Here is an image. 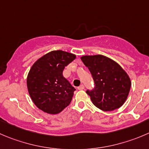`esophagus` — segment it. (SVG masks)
<instances>
[{"mask_svg":"<svg viewBox=\"0 0 149 149\" xmlns=\"http://www.w3.org/2000/svg\"><path fill=\"white\" fill-rule=\"evenodd\" d=\"M84 89V86L83 84L80 85V86L78 87V89H79V90H82V89Z\"/></svg>","mask_w":149,"mask_h":149,"instance_id":"esophagus-1","label":"esophagus"}]
</instances>
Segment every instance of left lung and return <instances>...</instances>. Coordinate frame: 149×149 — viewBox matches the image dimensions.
I'll list each match as a JSON object with an SVG mask.
<instances>
[{
	"label": "left lung",
	"mask_w": 149,
	"mask_h": 149,
	"mask_svg": "<svg viewBox=\"0 0 149 149\" xmlns=\"http://www.w3.org/2000/svg\"><path fill=\"white\" fill-rule=\"evenodd\" d=\"M89 68L95 84L92 91H86L92 103L99 109L110 111L125 103L129 95L131 81L127 72L112 59L102 55L81 57Z\"/></svg>",
	"instance_id": "left-lung-1"
}]
</instances>
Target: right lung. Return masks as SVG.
<instances>
[{"instance_id": "1", "label": "right lung", "mask_w": 149, "mask_h": 149, "mask_svg": "<svg viewBox=\"0 0 149 149\" xmlns=\"http://www.w3.org/2000/svg\"><path fill=\"white\" fill-rule=\"evenodd\" d=\"M76 56L54 50L36 60L27 74V86L35 105L49 114H57L71 102L76 90L63 76L65 67Z\"/></svg>"}]
</instances>
